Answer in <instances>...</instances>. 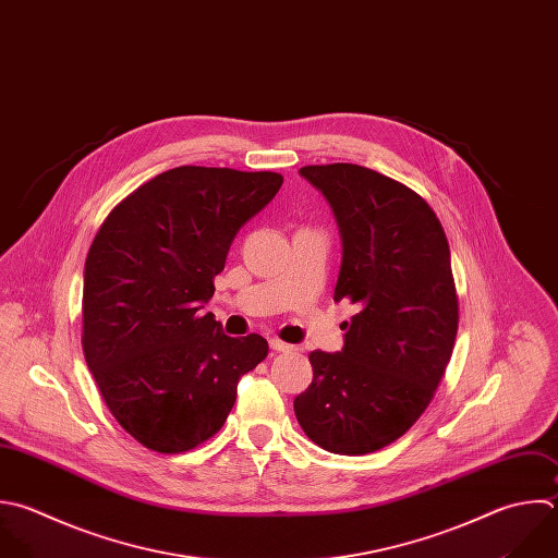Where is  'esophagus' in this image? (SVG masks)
<instances>
[{"label": "esophagus", "instance_id": "1", "mask_svg": "<svg viewBox=\"0 0 558 558\" xmlns=\"http://www.w3.org/2000/svg\"><path fill=\"white\" fill-rule=\"evenodd\" d=\"M270 349H272V351H292L294 347L288 344V342H283V340H279V338H270Z\"/></svg>", "mask_w": 558, "mask_h": 558}]
</instances>
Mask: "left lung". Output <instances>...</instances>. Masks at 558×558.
Listing matches in <instances>:
<instances>
[{
	"mask_svg": "<svg viewBox=\"0 0 558 558\" xmlns=\"http://www.w3.org/2000/svg\"><path fill=\"white\" fill-rule=\"evenodd\" d=\"M342 240L333 301L357 314L338 353L312 351L314 379L294 399L303 432L342 456L377 451L427 408L451 357L458 299L449 244L429 205L362 166H305Z\"/></svg>",
	"mask_w": 558,
	"mask_h": 558,
	"instance_id": "1",
	"label": "left lung"
}]
</instances>
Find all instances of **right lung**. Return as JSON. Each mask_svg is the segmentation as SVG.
I'll return each instance as SVG.
<instances>
[{
  "mask_svg": "<svg viewBox=\"0 0 558 558\" xmlns=\"http://www.w3.org/2000/svg\"><path fill=\"white\" fill-rule=\"evenodd\" d=\"M281 183L277 172L181 166L100 227L85 262L83 351L111 414L148 449L181 453L211 438L240 377L268 355L259 333L231 338L201 310L238 231Z\"/></svg>",
  "mask_w": 558,
  "mask_h": 558,
  "instance_id": "add662e5",
  "label": "right lung"
}]
</instances>
